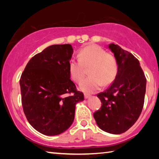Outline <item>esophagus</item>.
<instances>
[{
	"label": "esophagus",
	"mask_w": 159,
	"mask_h": 159,
	"mask_svg": "<svg viewBox=\"0 0 159 159\" xmlns=\"http://www.w3.org/2000/svg\"><path fill=\"white\" fill-rule=\"evenodd\" d=\"M84 97H85V99H88V98H90L91 95H88V94H84Z\"/></svg>",
	"instance_id": "1"
}]
</instances>
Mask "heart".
<instances>
[{
  "mask_svg": "<svg viewBox=\"0 0 159 159\" xmlns=\"http://www.w3.org/2000/svg\"><path fill=\"white\" fill-rule=\"evenodd\" d=\"M79 61L72 60L69 63V71L71 79L80 83L84 76V69H88L89 76L79 85L80 90L93 93L101 85L105 86L115 79L118 71L117 61L111 54L105 52L96 45H88L78 52Z\"/></svg>",
  "mask_w": 159,
  "mask_h": 159,
  "instance_id": "obj_1",
  "label": "heart"
}]
</instances>
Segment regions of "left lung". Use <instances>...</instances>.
<instances>
[{
	"instance_id": "1",
	"label": "left lung",
	"mask_w": 159,
	"mask_h": 159,
	"mask_svg": "<svg viewBox=\"0 0 159 159\" xmlns=\"http://www.w3.org/2000/svg\"><path fill=\"white\" fill-rule=\"evenodd\" d=\"M109 48L117 61V74L108 89L97 95L102 107L93 116L101 130L118 134L131 128L140 116L147 79L133 54L114 43Z\"/></svg>"
}]
</instances>
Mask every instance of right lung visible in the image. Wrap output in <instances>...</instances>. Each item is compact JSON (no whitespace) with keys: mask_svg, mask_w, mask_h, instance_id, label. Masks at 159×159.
<instances>
[{"mask_svg":"<svg viewBox=\"0 0 159 159\" xmlns=\"http://www.w3.org/2000/svg\"><path fill=\"white\" fill-rule=\"evenodd\" d=\"M73 52L70 44L50 45L29 61L21 76L24 112L32 127L45 135L65 132L74 122L76 104L84 100L70 79Z\"/></svg>","mask_w":159,"mask_h":159,"instance_id":"obj_1","label":"right lung"}]
</instances>
